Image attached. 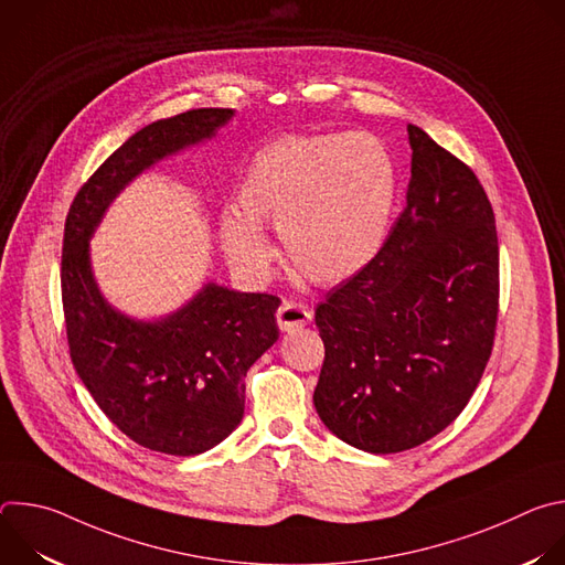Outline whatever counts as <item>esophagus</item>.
Segmentation results:
<instances>
[{
  "mask_svg": "<svg viewBox=\"0 0 565 565\" xmlns=\"http://www.w3.org/2000/svg\"><path fill=\"white\" fill-rule=\"evenodd\" d=\"M312 319V308L306 303H297L286 299L279 310H277V324L281 329V333H290L297 331L301 327H306L308 321Z\"/></svg>",
  "mask_w": 565,
  "mask_h": 565,
  "instance_id": "obj_1",
  "label": "esophagus"
}]
</instances>
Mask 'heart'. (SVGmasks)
Listing matches in <instances>:
<instances>
[{"label": "heart", "instance_id": "b5f03b06", "mask_svg": "<svg viewBox=\"0 0 565 565\" xmlns=\"http://www.w3.org/2000/svg\"><path fill=\"white\" fill-rule=\"evenodd\" d=\"M395 205V166L366 134H290L264 145L236 185V212L221 218L230 262L264 277L277 225L292 266L312 284L335 286L366 270L386 244Z\"/></svg>", "mask_w": 565, "mask_h": 565}]
</instances>
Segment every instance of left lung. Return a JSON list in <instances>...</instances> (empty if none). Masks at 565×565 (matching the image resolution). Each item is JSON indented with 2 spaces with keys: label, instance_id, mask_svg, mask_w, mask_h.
Instances as JSON below:
<instances>
[{
  "label": "left lung",
  "instance_id": "left-lung-1",
  "mask_svg": "<svg viewBox=\"0 0 565 565\" xmlns=\"http://www.w3.org/2000/svg\"><path fill=\"white\" fill-rule=\"evenodd\" d=\"M407 207L384 248L315 310L324 364L315 409L369 454L418 447L449 427L492 353L499 238L476 174L407 125Z\"/></svg>",
  "mask_w": 565,
  "mask_h": 565
}]
</instances>
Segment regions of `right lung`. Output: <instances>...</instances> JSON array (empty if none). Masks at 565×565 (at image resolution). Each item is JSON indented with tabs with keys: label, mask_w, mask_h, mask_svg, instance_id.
Wrapping results in <instances>:
<instances>
[{
	"label": "right lung",
	"mask_w": 565,
	"mask_h": 565,
	"mask_svg": "<svg viewBox=\"0 0 565 565\" xmlns=\"http://www.w3.org/2000/svg\"><path fill=\"white\" fill-rule=\"evenodd\" d=\"M234 109L156 120L120 145L73 199L62 246V303L73 366L134 443L196 456L244 418L246 373L279 340V297L205 281L170 315L138 319L103 295L92 238L118 194L160 160L210 140Z\"/></svg>",
	"instance_id": "1"
}]
</instances>
